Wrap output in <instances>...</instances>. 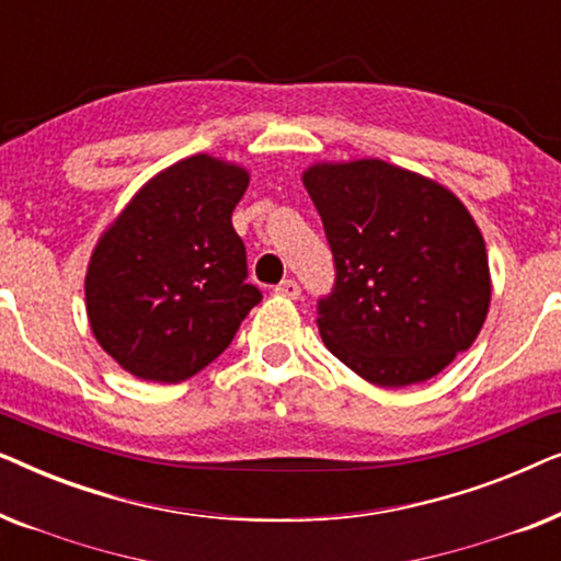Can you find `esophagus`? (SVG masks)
I'll return each instance as SVG.
<instances>
[{"label": "esophagus", "instance_id": "34e87169", "mask_svg": "<svg viewBox=\"0 0 561 561\" xmlns=\"http://www.w3.org/2000/svg\"><path fill=\"white\" fill-rule=\"evenodd\" d=\"M275 296H283V298H298V296H301V286H298L296 280H280L278 286H275Z\"/></svg>", "mask_w": 561, "mask_h": 561}]
</instances>
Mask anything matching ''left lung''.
Instances as JSON below:
<instances>
[{
    "label": "left lung",
    "instance_id": "left-lung-1",
    "mask_svg": "<svg viewBox=\"0 0 561 561\" xmlns=\"http://www.w3.org/2000/svg\"><path fill=\"white\" fill-rule=\"evenodd\" d=\"M301 181L334 252V290L319 301L334 357L373 386L403 388L472 347L493 280L455 191L378 158L321 160Z\"/></svg>",
    "mask_w": 561,
    "mask_h": 561
}]
</instances>
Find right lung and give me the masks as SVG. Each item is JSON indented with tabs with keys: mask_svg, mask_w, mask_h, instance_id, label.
<instances>
[{
	"mask_svg": "<svg viewBox=\"0 0 561 561\" xmlns=\"http://www.w3.org/2000/svg\"><path fill=\"white\" fill-rule=\"evenodd\" d=\"M250 171L196 152L142 183L87 265V317L106 355L135 378L183 382L229 347L260 290L232 211Z\"/></svg>",
	"mask_w": 561,
	"mask_h": 561,
	"instance_id": "obj_1",
	"label": "right lung"
}]
</instances>
